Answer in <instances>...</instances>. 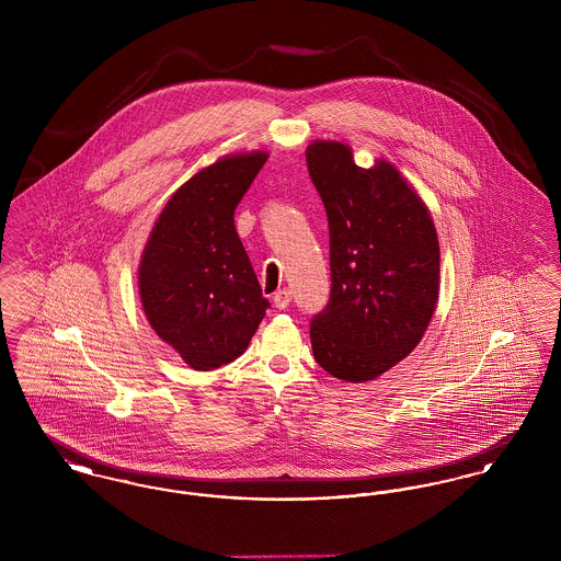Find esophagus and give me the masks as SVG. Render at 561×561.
<instances>
[{"label":"esophagus","instance_id":"34e87169","mask_svg":"<svg viewBox=\"0 0 561 561\" xmlns=\"http://www.w3.org/2000/svg\"><path fill=\"white\" fill-rule=\"evenodd\" d=\"M290 300H293V294L290 290H277L275 296H273V305L277 307V309H288V305H290Z\"/></svg>","mask_w":561,"mask_h":561}]
</instances>
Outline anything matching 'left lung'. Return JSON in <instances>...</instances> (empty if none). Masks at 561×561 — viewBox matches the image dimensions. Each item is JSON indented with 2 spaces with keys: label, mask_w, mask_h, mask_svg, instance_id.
Returning a JSON list of instances; mask_svg holds the SVG:
<instances>
[{
  "label": "left lung",
  "mask_w": 561,
  "mask_h": 561,
  "mask_svg": "<svg viewBox=\"0 0 561 561\" xmlns=\"http://www.w3.org/2000/svg\"><path fill=\"white\" fill-rule=\"evenodd\" d=\"M307 168L330 229L332 290L311 320L321 368L364 382L391 370L427 330L439 294V243L427 206L398 168H359L343 142L316 140Z\"/></svg>",
  "instance_id": "obj_1"
}]
</instances>
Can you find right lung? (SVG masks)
<instances>
[{"instance_id":"1","label":"right lung","mask_w":561,"mask_h":561,"mask_svg":"<svg viewBox=\"0 0 561 561\" xmlns=\"http://www.w3.org/2000/svg\"><path fill=\"white\" fill-rule=\"evenodd\" d=\"M267 158L240 153L199 170L168 199L142 250L145 316L193 370L238 359L268 309L233 222Z\"/></svg>"}]
</instances>
